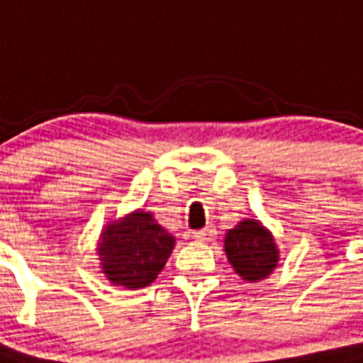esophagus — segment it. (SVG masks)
I'll use <instances>...</instances> for the list:
<instances>
[{"label":"esophagus","instance_id":"esophagus-1","mask_svg":"<svg viewBox=\"0 0 363 363\" xmlns=\"http://www.w3.org/2000/svg\"><path fill=\"white\" fill-rule=\"evenodd\" d=\"M213 236H214L213 226H205L203 230H197V232L193 234V238H195V240H199V242H208V240H213Z\"/></svg>","mask_w":363,"mask_h":363}]
</instances>
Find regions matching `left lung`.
I'll return each mask as SVG.
<instances>
[{
	"mask_svg": "<svg viewBox=\"0 0 363 363\" xmlns=\"http://www.w3.org/2000/svg\"><path fill=\"white\" fill-rule=\"evenodd\" d=\"M224 250L234 271L250 282L269 277L279 261L274 240L257 220H243L230 230L224 240Z\"/></svg>",
	"mask_w": 363,
	"mask_h": 363,
	"instance_id": "1",
	"label": "left lung"
}]
</instances>
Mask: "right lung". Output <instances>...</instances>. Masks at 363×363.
Listing matches in <instances>:
<instances>
[{
    "instance_id": "right-lung-1",
    "label": "right lung",
    "mask_w": 363,
    "mask_h": 363,
    "mask_svg": "<svg viewBox=\"0 0 363 363\" xmlns=\"http://www.w3.org/2000/svg\"><path fill=\"white\" fill-rule=\"evenodd\" d=\"M174 250V236L145 211L108 226L98 245L102 269L113 284L145 288L158 277Z\"/></svg>"
}]
</instances>
